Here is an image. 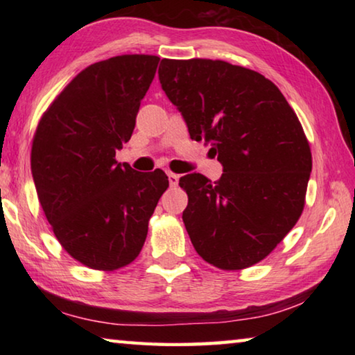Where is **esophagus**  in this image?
<instances>
[{
  "instance_id": "esophagus-1",
  "label": "esophagus",
  "mask_w": 355,
  "mask_h": 355,
  "mask_svg": "<svg viewBox=\"0 0 355 355\" xmlns=\"http://www.w3.org/2000/svg\"><path fill=\"white\" fill-rule=\"evenodd\" d=\"M167 177H169V184L172 186V188H175V186L178 184L180 175H177V173H173V172H167Z\"/></svg>"
}]
</instances>
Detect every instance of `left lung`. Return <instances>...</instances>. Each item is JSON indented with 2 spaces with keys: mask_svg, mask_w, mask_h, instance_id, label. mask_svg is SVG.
<instances>
[{
  "mask_svg": "<svg viewBox=\"0 0 355 355\" xmlns=\"http://www.w3.org/2000/svg\"><path fill=\"white\" fill-rule=\"evenodd\" d=\"M159 83L189 136L211 144L218 182L188 173L183 222L203 260L224 271L261 261L296 225L311 152L296 112L258 71L211 59H163Z\"/></svg>",
  "mask_w": 355,
  "mask_h": 355,
  "instance_id": "8db88e82",
  "label": "left lung"
}]
</instances>
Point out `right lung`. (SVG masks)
<instances>
[{
  "instance_id": "1",
  "label": "right lung",
  "mask_w": 355,
  "mask_h": 355,
  "mask_svg": "<svg viewBox=\"0 0 355 355\" xmlns=\"http://www.w3.org/2000/svg\"><path fill=\"white\" fill-rule=\"evenodd\" d=\"M159 58L122 55L80 71L35 130L31 171L42 209L65 252L98 271L139 255L159 197L161 169L136 172L116 161L133 135Z\"/></svg>"
}]
</instances>
